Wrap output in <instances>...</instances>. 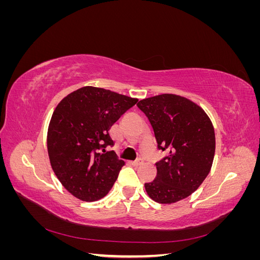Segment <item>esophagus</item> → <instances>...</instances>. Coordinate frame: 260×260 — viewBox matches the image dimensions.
Here are the masks:
<instances>
[{"instance_id":"esophagus-1","label":"esophagus","mask_w":260,"mask_h":260,"mask_svg":"<svg viewBox=\"0 0 260 260\" xmlns=\"http://www.w3.org/2000/svg\"><path fill=\"white\" fill-rule=\"evenodd\" d=\"M142 164H143V159L142 158H138L137 160L133 161V165H135V166H140V165H142Z\"/></svg>"}]
</instances>
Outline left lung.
<instances>
[{"label": "left lung", "mask_w": 260, "mask_h": 260, "mask_svg": "<svg viewBox=\"0 0 260 260\" xmlns=\"http://www.w3.org/2000/svg\"><path fill=\"white\" fill-rule=\"evenodd\" d=\"M151 122L161 151L169 155L156 162L157 175L145 183L153 201L172 204L190 196L206 179L214 161V125L204 109L193 101L165 93L137 104Z\"/></svg>", "instance_id": "obj_1"}]
</instances>
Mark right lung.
I'll return each mask as SVG.
<instances>
[{"label": "right lung", "instance_id": "obj_1", "mask_svg": "<svg viewBox=\"0 0 260 260\" xmlns=\"http://www.w3.org/2000/svg\"><path fill=\"white\" fill-rule=\"evenodd\" d=\"M138 101L86 85L55 108L46 139L49 158L59 182L75 198L98 201L114 185L124 161L114 151L105 152L114 143L108 131Z\"/></svg>", "mask_w": 260, "mask_h": 260}]
</instances>
